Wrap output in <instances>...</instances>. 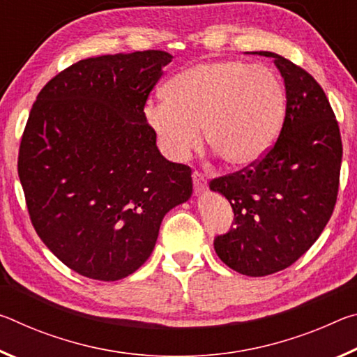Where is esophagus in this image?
<instances>
[{
    "label": "esophagus",
    "instance_id": "esophagus-1",
    "mask_svg": "<svg viewBox=\"0 0 357 357\" xmlns=\"http://www.w3.org/2000/svg\"><path fill=\"white\" fill-rule=\"evenodd\" d=\"M192 178H193V189H195V193L197 195H202V193L206 190V187H208L206 179H204L203 174L198 172L193 173Z\"/></svg>",
    "mask_w": 357,
    "mask_h": 357
}]
</instances>
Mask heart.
<instances>
[{"label":"heart","mask_w":357,"mask_h":357,"mask_svg":"<svg viewBox=\"0 0 357 357\" xmlns=\"http://www.w3.org/2000/svg\"><path fill=\"white\" fill-rule=\"evenodd\" d=\"M144 119L170 159L183 162L206 142L233 168L258 164L280 135L287 94L266 66L219 59L193 66L144 105Z\"/></svg>","instance_id":"heart-1"}]
</instances>
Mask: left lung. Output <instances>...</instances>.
I'll list each match as a JSON object with an SVG mask.
<instances>
[{"label":"left lung","instance_id":"8db88e82","mask_svg":"<svg viewBox=\"0 0 357 357\" xmlns=\"http://www.w3.org/2000/svg\"><path fill=\"white\" fill-rule=\"evenodd\" d=\"M285 83L280 135L258 164L211 181L231 204L234 227L214 239L228 268L263 277L291 266L310 249L335 206L342 164L340 130L321 86L304 69L273 52Z\"/></svg>","mask_w":357,"mask_h":357}]
</instances>
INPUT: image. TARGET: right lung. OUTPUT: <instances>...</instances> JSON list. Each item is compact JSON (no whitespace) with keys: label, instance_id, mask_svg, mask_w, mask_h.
Here are the masks:
<instances>
[{"label":"right lung","instance_id":"1","mask_svg":"<svg viewBox=\"0 0 357 357\" xmlns=\"http://www.w3.org/2000/svg\"><path fill=\"white\" fill-rule=\"evenodd\" d=\"M172 59L160 50L82 59L29 113L19 154L29 217L53 255L88 279L135 273L165 214L192 197V170L160 154L143 112Z\"/></svg>","mask_w":357,"mask_h":357}]
</instances>
